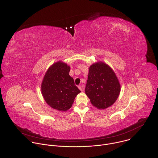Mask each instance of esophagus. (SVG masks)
<instances>
[{"label":"esophagus","instance_id":"obj_1","mask_svg":"<svg viewBox=\"0 0 158 158\" xmlns=\"http://www.w3.org/2000/svg\"><path fill=\"white\" fill-rule=\"evenodd\" d=\"M78 88H79V90H81V91H82V90H84V88H83V87H82L81 85H78Z\"/></svg>","mask_w":158,"mask_h":158}]
</instances>
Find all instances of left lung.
Listing matches in <instances>:
<instances>
[{
    "label": "left lung",
    "instance_id": "1",
    "mask_svg": "<svg viewBox=\"0 0 158 158\" xmlns=\"http://www.w3.org/2000/svg\"><path fill=\"white\" fill-rule=\"evenodd\" d=\"M85 92L94 107L105 109L117 100L120 92V84L109 66L97 62L89 67Z\"/></svg>",
    "mask_w": 158,
    "mask_h": 158
}]
</instances>
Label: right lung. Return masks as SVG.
<instances>
[{
	"mask_svg": "<svg viewBox=\"0 0 158 158\" xmlns=\"http://www.w3.org/2000/svg\"><path fill=\"white\" fill-rule=\"evenodd\" d=\"M67 64L58 61L47 70L41 83V93L46 102L52 109L66 111L69 109L75 97L81 92L69 73Z\"/></svg>",
	"mask_w": 158,
	"mask_h": 158,
	"instance_id": "right-lung-1",
	"label": "right lung"
}]
</instances>
